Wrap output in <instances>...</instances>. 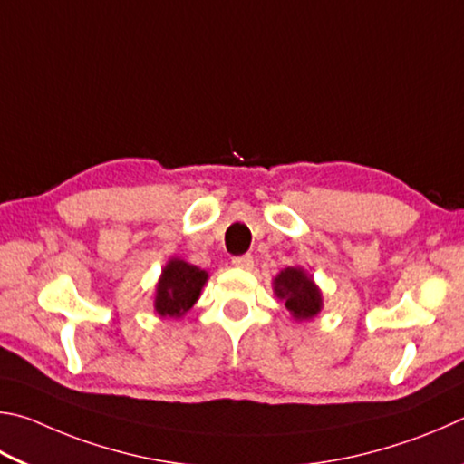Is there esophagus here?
<instances>
[{"mask_svg":"<svg viewBox=\"0 0 464 464\" xmlns=\"http://www.w3.org/2000/svg\"><path fill=\"white\" fill-rule=\"evenodd\" d=\"M232 265L238 266V269L250 271V269H253L255 261H253V256H250V255H240V256H234V258H232Z\"/></svg>","mask_w":464,"mask_h":464,"instance_id":"1","label":"esophagus"}]
</instances>
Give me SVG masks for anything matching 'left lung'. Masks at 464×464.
Wrapping results in <instances>:
<instances>
[{"mask_svg": "<svg viewBox=\"0 0 464 464\" xmlns=\"http://www.w3.org/2000/svg\"><path fill=\"white\" fill-rule=\"evenodd\" d=\"M275 294L285 299V307L295 320H310L322 307V294L302 269L281 271L275 279Z\"/></svg>", "mask_w": 464, "mask_h": 464, "instance_id": "1", "label": "left lung"}]
</instances>
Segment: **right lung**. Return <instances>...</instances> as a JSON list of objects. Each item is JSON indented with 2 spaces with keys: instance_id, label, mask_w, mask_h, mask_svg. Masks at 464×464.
<instances>
[{
  "instance_id": "right-lung-1",
  "label": "right lung",
  "mask_w": 464,
  "mask_h": 464,
  "mask_svg": "<svg viewBox=\"0 0 464 464\" xmlns=\"http://www.w3.org/2000/svg\"><path fill=\"white\" fill-rule=\"evenodd\" d=\"M206 279V271L181 261V258H173L165 266L159 281L157 299H154L157 312L160 315H169V318H181L198 302Z\"/></svg>"
}]
</instances>
